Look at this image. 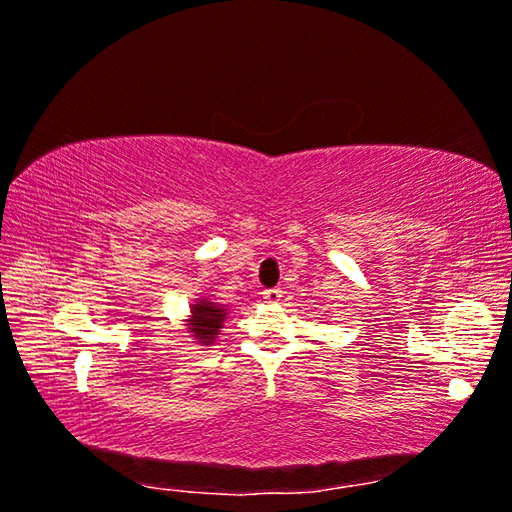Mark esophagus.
I'll use <instances>...</instances> for the list:
<instances>
[{
	"instance_id": "esophagus-1",
	"label": "esophagus",
	"mask_w": 512,
	"mask_h": 512,
	"mask_svg": "<svg viewBox=\"0 0 512 512\" xmlns=\"http://www.w3.org/2000/svg\"><path fill=\"white\" fill-rule=\"evenodd\" d=\"M280 298H282V289L280 287L264 289V300H266V303H278Z\"/></svg>"
}]
</instances>
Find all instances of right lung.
<instances>
[{
    "label": "right lung",
    "mask_w": 512,
    "mask_h": 512,
    "mask_svg": "<svg viewBox=\"0 0 512 512\" xmlns=\"http://www.w3.org/2000/svg\"><path fill=\"white\" fill-rule=\"evenodd\" d=\"M191 314L193 319L189 323V330L193 332V337H198L202 346H209L223 326L225 310L221 305L209 303V300H200V305H193Z\"/></svg>",
    "instance_id": "1"
}]
</instances>
